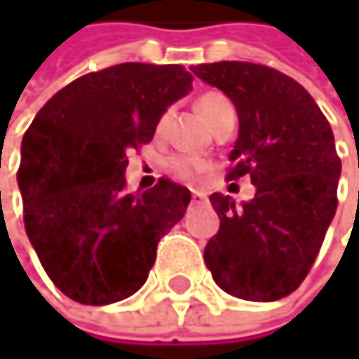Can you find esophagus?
Listing matches in <instances>:
<instances>
[{"label":"esophagus","mask_w":359,"mask_h":359,"mask_svg":"<svg viewBox=\"0 0 359 359\" xmlns=\"http://www.w3.org/2000/svg\"><path fill=\"white\" fill-rule=\"evenodd\" d=\"M204 200H206V196L202 191H194L191 194V202H204Z\"/></svg>","instance_id":"esophagus-1"}]
</instances>
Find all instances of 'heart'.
<instances>
[{
    "mask_svg": "<svg viewBox=\"0 0 359 359\" xmlns=\"http://www.w3.org/2000/svg\"><path fill=\"white\" fill-rule=\"evenodd\" d=\"M228 99L224 94L219 92H206L202 94L200 99H198V111L202 114V118L209 122H213V118L217 116V109L222 107V103H226ZM170 170L178 176V178H183V181H200L202 176L209 174L211 165L206 163L204 159H198V157H189V155H176L170 159Z\"/></svg>",
    "mask_w": 359,
    "mask_h": 359,
    "instance_id": "obj_1",
    "label": "heart"
}]
</instances>
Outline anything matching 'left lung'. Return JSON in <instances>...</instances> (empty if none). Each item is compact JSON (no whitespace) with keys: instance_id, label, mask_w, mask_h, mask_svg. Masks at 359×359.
<instances>
[{"instance_id":"8db88e82","label":"left lung","mask_w":359,"mask_h":359,"mask_svg":"<svg viewBox=\"0 0 359 359\" xmlns=\"http://www.w3.org/2000/svg\"><path fill=\"white\" fill-rule=\"evenodd\" d=\"M191 71L219 88L239 114L226 178L250 176L256 185L241 206L230 196H211L219 230L204 248V263L234 297L282 299L312 269L338 206L332 127L304 86L271 66L213 62Z\"/></svg>"}]
</instances>
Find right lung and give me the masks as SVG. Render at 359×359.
<instances>
[{
  "mask_svg": "<svg viewBox=\"0 0 359 359\" xmlns=\"http://www.w3.org/2000/svg\"><path fill=\"white\" fill-rule=\"evenodd\" d=\"M191 81L181 64H116L64 86L25 131L17 172L25 232L66 297L105 306L133 295L161 237L183 219L187 187L159 178L129 194L125 170L129 150L153 140Z\"/></svg>",
  "mask_w": 359,
  "mask_h": 359,
  "instance_id": "add662e5",
  "label": "right lung"
}]
</instances>
